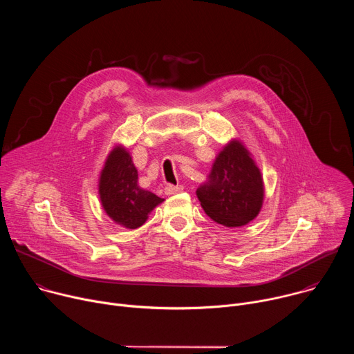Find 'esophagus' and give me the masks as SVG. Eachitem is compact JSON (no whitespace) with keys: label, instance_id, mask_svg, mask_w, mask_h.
<instances>
[{"label":"esophagus","instance_id":"esophagus-1","mask_svg":"<svg viewBox=\"0 0 354 354\" xmlns=\"http://www.w3.org/2000/svg\"><path fill=\"white\" fill-rule=\"evenodd\" d=\"M183 192V186L182 185H167L165 186V193L167 194H176Z\"/></svg>","mask_w":354,"mask_h":354}]
</instances>
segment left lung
<instances>
[{
    "mask_svg": "<svg viewBox=\"0 0 354 354\" xmlns=\"http://www.w3.org/2000/svg\"><path fill=\"white\" fill-rule=\"evenodd\" d=\"M196 193L213 221L225 227H241L261 212L263 180L245 147L232 141L218 154L209 180Z\"/></svg>",
    "mask_w": 354,
    "mask_h": 354,
    "instance_id": "1",
    "label": "left lung"
}]
</instances>
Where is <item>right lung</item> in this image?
I'll return each mask as SVG.
<instances>
[{"label":"right lung","instance_id":"1","mask_svg":"<svg viewBox=\"0 0 354 354\" xmlns=\"http://www.w3.org/2000/svg\"><path fill=\"white\" fill-rule=\"evenodd\" d=\"M100 201L108 216L127 228L141 227L164 198L138 186V174L127 151L118 147L106 160L99 182Z\"/></svg>","mask_w":354,"mask_h":354}]
</instances>
